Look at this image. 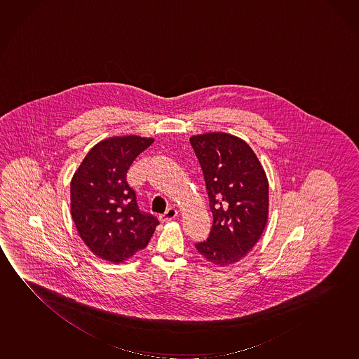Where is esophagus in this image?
<instances>
[{
  "label": "esophagus",
  "instance_id": "34e87169",
  "mask_svg": "<svg viewBox=\"0 0 359 359\" xmlns=\"http://www.w3.org/2000/svg\"><path fill=\"white\" fill-rule=\"evenodd\" d=\"M177 209L169 208V209L166 210L165 214L159 216V220L161 221V222H168V221L174 220V219L177 217Z\"/></svg>",
  "mask_w": 359,
  "mask_h": 359
}]
</instances>
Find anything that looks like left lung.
<instances>
[{
    "mask_svg": "<svg viewBox=\"0 0 359 359\" xmlns=\"http://www.w3.org/2000/svg\"><path fill=\"white\" fill-rule=\"evenodd\" d=\"M204 172L214 224L204 243L195 245L204 259L231 266L254 248L269 220V180L254 150L229 133L190 138Z\"/></svg>",
    "mask_w": 359,
    "mask_h": 359,
    "instance_id": "8db88e82",
    "label": "left lung"
}]
</instances>
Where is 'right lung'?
Segmentation results:
<instances>
[{
    "label": "right lung",
    "instance_id": "obj_1",
    "mask_svg": "<svg viewBox=\"0 0 359 359\" xmlns=\"http://www.w3.org/2000/svg\"><path fill=\"white\" fill-rule=\"evenodd\" d=\"M154 138L123 135L103 139L83 159L71 180V215L87 248L100 259L121 264L147 248L153 215L138 210L127 171Z\"/></svg>",
    "mask_w": 359,
    "mask_h": 359
}]
</instances>
